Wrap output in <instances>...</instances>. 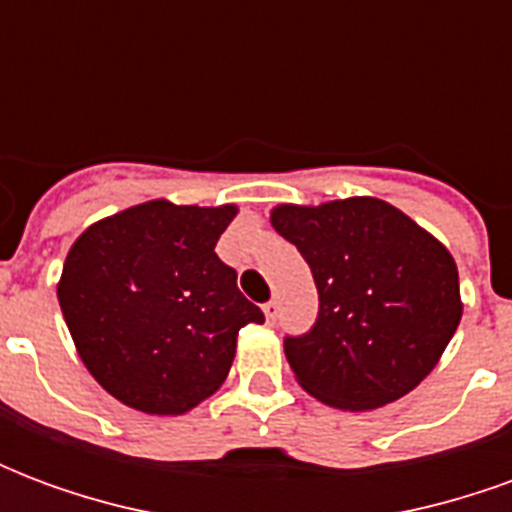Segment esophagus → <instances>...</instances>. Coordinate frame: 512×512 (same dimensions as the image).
I'll return each mask as SVG.
<instances>
[{
    "label": "esophagus",
    "instance_id": "obj_1",
    "mask_svg": "<svg viewBox=\"0 0 512 512\" xmlns=\"http://www.w3.org/2000/svg\"><path fill=\"white\" fill-rule=\"evenodd\" d=\"M263 312H266L268 323L277 321V301H268V304H263Z\"/></svg>",
    "mask_w": 512,
    "mask_h": 512
}]
</instances>
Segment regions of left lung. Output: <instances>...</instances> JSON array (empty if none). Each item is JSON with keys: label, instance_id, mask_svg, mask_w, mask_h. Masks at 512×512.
I'll use <instances>...</instances> for the list:
<instances>
[{"label": "left lung", "instance_id": "obj_1", "mask_svg": "<svg viewBox=\"0 0 512 512\" xmlns=\"http://www.w3.org/2000/svg\"><path fill=\"white\" fill-rule=\"evenodd\" d=\"M271 224L307 260L321 301L310 332L285 337L296 381L348 411L408 395L461 323L447 246L376 197L277 205Z\"/></svg>", "mask_w": 512, "mask_h": 512}]
</instances>
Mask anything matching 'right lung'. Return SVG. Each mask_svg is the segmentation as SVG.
I'll list each match as a JSON object with an SVG mask.
<instances>
[{"instance_id":"1","label":"right lung","mask_w":512,"mask_h":512,"mask_svg":"<svg viewBox=\"0 0 512 512\" xmlns=\"http://www.w3.org/2000/svg\"><path fill=\"white\" fill-rule=\"evenodd\" d=\"M235 213L150 200L73 241L57 299L84 367L120 403L186 414L224 384L238 332L263 323L213 252Z\"/></svg>"}]
</instances>
